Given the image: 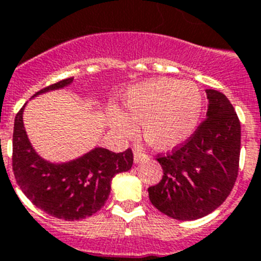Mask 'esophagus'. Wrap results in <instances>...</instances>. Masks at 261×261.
<instances>
[{
	"mask_svg": "<svg viewBox=\"0 0 261 261\" xmlns=\"http://www.w3.org/2000/svg\"><path fill=\"white\" fill-rule=\"evenodd\" d=\"M146 159H147V155H144V153L142 152V149L139 148L134 149V162H135V164H139L142 160H146Z\"/></svg>",
	"mask_w": 261,
	"mask_h": 261,
	"instance_id": "34e87169",
	"label": "esophagus"
}]
</instances>
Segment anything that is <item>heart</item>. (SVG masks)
I'll use <instances>...</instances> for the list:
<instances>
[{
  "label": "heart",
  "mask_w": 261,
  "mask_h": 261,
  "mask_svg": "<svg viewBox=\"0 0 261 261\" xmlns=\"http://www.w3.org/2000/svg\"><path fill=\"white\" fill-rule=\"evenodd\" d=\"M202 106V93L194 83L153 79L128 88L123 96V113L113 110L110 123L126 137L134 133L133 122H139L147 144L168 151L193 135Z\"/></svg>",
  "instance_id": "b5f03b06"
}]
</instances>
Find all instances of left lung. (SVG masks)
I'll return each instance as SVG.
<instances>
[{
    "label": "left lung",
    "instance_id": "8db88e82",
    "mask_svg": "<svg viewBox=\"0 0 261 261\" xmlns=\"http://www.w3.org/2000/svg\"><path fill=\"white\" fill-rule=\"evenodd\" d=\"M206 119L196 133L167 156H159L163 178L148 188L159 212L178 221H194L214 212L238 177L240 123L223 93L206 89Z\"/></svg>",
    "mask_w": 261,
    "mask_h": 261
}]
</instances>
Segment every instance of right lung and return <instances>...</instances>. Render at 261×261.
I'll list each match as a JSON object with an SVG mask.
<instances>
[{"mask_svg": "<svg viewBox=\"0 0 261 261\" xmlns=\"http://www.w3.org/2000/svg\"><path fill=\"white\" fill-rule=\"evenodd\" d=\"M72 83L73 77L52 84L33 98ZM26 105L15 117L13 133V171L24 196L36 207L64 221H79L98 212L110 194L113 177L133 167L131 149L115 153L94 147L73 160L49 162L36 152L27 137L23 124Z\"/></svg>", "mask_w": 261, "mask_h": 261, "instance_id": "1", "label": "right lung"}]
</instances>
